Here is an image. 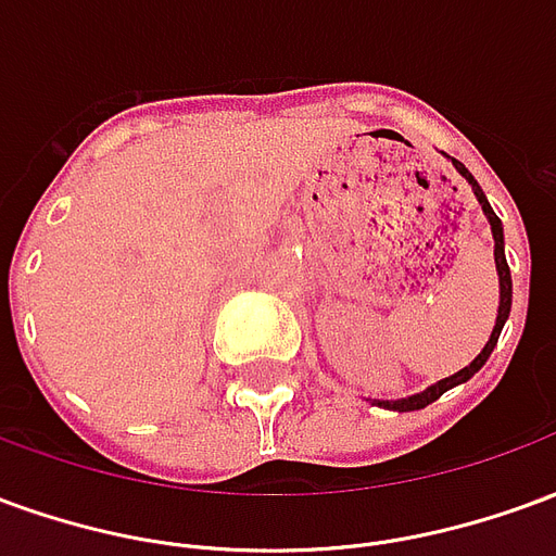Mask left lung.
Here are the masks:
<instances>
[{
	"label": "left lung",
	"instance_id": "left-lung-1",
	"mask_svg": "<svg viewBox=\"0 0 556 556\" xmlns=\"http://www.w3.org/2000/svg\"><path fill=\"white\" fill-rule=\"evenodd\" d=\"M455 172L465 178L467 184H470V190H473V195H477V202L482 205V214H485V219H489L491 226V238H494V265H497V282H501V303H497V318H494V327H491V337L489 342L482 345V351H479L473 361L467 363L465 369H458V372H453L450 378H441V381H434V384H429L426 390H419V393H410V396L405 399H369L372 405H378V408H387V410H419L426 408V405H431L434 399H441L446 390H453V387L465 384V381H470L473 375L485 366V361L491 357V351H494V345H497V339H501V330L503 325H506V318H509V309H513V277H509V265H506V253H503V223L501 217L491 211L489 199H485V193H482V187L477 184V178L470 175V172L458 163V160H453Z\"/></svg>",
	"mask_w": 556,
	"mask_h": 556
}]
</instances>
